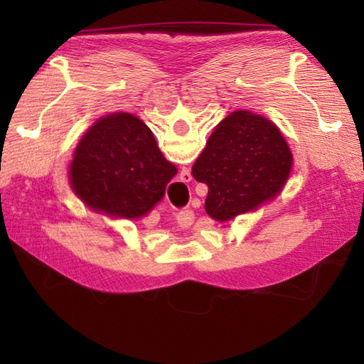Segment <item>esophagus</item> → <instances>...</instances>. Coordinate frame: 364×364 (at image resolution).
Wrapping results in <instances>:
<instances>
[{"mask_svg": "<svg viewBox=\"0 0 364 364\" xmlns=\"http://www.w3.org/2000/svg\"><path fill=\"white\" fill-rule=\"evenodd\" d=\"M181 220H194V213H192L191 210H188V211H184V213H181Z\"/></svg>", "mask_w": 364, "mask_h": 364, "instance_id": "1", "label": "esophagus"}]
</instances>
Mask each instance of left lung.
<instances>
[{
	"instance_id": "8db88e82",
	"label": "left lung",
	"mask_w": 364,
	"mask_h": 364,
	"mask_svg": "<svg viewBox=\"0 0 364 364\" xmlns=\"http://www.w3.org/2000/svg\"><path fill=\"white\" fill-rule=\"evenodd\" d=\"M291 168L280 129L262 115L235 111L214 128L192 175L208 186L206 213L227 222L280 194Z\"/></svg>"
}]
</instances>
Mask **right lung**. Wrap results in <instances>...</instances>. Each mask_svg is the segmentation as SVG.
<instances>
[{"mask_svg": "<svg viewBox=\"0 0 364 364\" xmlns=\"http://www.w3.org/2000/svg\"><path fill=\"white\" fill-rule=\"evenodd\" d=\"M175 173L151 129L133 114L115 112L82 136L70 164V186L90 210L133 220L164 197Z\"/></svg>", "mask_w": 364, "mask_h": 364, "instance_id": "obj_1", "label": "right lung"}]
</instances>
